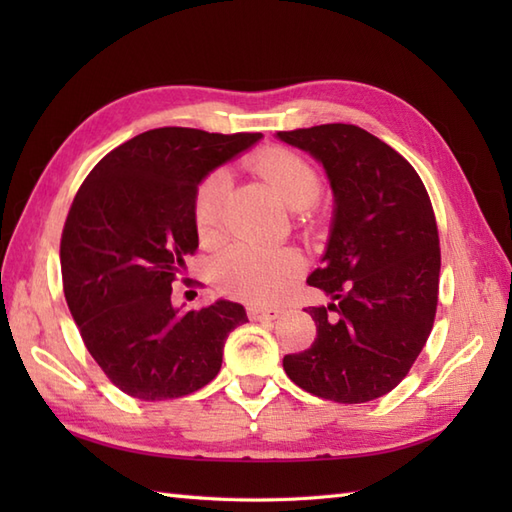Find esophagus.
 <instances>
[{
	"label": "esophagus",
	"mask_w": 512,
	"mask_h": 512,
	"mask_svg": "<svg viewBox=\"0 0 512 512\" xmlns=\"http://www.w3.org/2000/svg\"><path fill=\"white\" fill-rule=\"evenodd\" d=\"M246 312L250 321H275L279 317V310L273 306H248Z\"/></svg>",
	"instance_id": "1"
}]
</instances>
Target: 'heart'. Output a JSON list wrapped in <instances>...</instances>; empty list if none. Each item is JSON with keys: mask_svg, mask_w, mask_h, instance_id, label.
I'll use <instances>...</instances> for the list:
<instances>
[{"mask_svg": "<svg viewBox=\"0 0 512 512\" xmlns=\"http://www.w3.org/2000/svg\"><path fill=\"white\" fill-rule=\"evenodd\" d=\"M248 167L264 178L290 209H308L321 195V178L310 162L284 147H266L248 160ZM226 178L222 171L206 176L193 193V224L200 239L213 242L220 235ZM303 270L295 250L233 246L217 257L213 279L228 295L268 303L279 299Z\"/></svg>", "mask_w": 512, "mask_h": 512, "instance_id": "heart-1", "label": "heart"}]
</instances>
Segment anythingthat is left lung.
I'll list each match as a JSON object with an SVG mask.
<instances>
[{"instance_id": "1", "label": "left lung", "mask_w": 512, "mask_h": 512, "mask_svg": "<svg viewBox=\"0 0 512 512\" xmlns=\"http://www.w3.org/2000/svg\"><path fill=\"white\" fill-rule=\"evenodd\" d=\"M330 178L334 220L308 277L332 301L308 308L317 339L284 356L292 383L358 405L389 394L427 343L438 308L440 237L420 176L396 149L345 123L277 134Z\"/></svg>"}]
</instances>
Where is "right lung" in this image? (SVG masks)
Segmentation results:
<instances>
[{
    "label": "right lung",
    "mask_w": 512,
    "mask_h": 512,
    "mask_svg": "<svg viewBox=\"0 0 512 512\" xmlns=\"http://www.w3.org/2000/svg\"><path fill=\"white\" fill-rule=\"evenodd\" d=\"M259 138L149 129L99 160L76 191L61 235L65 301L88 352L127 396L169 400L209 385L228 332L248 321L224 299L180 312L171 284L198 248V184Z\"/></svg>",
    "instance_id": "1"
}]
</instances>
